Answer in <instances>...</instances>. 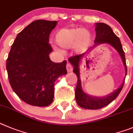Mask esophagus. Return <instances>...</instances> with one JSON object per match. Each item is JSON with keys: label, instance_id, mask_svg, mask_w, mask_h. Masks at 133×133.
<instances>
[{"label": "esophagus", "instance_id": "obj_1", "mask_svg": "<svg viewBox=\"0 0 133 133\" xmlns=\"http://www.w3.org/2000/svg\"><path fill=\"white\" fill-rule=\"evenodd\" d=\"M66 69H67V71H68V72H71V71H73V69H74V68H73L72 65H71V64L68 63L66 65Z\"/></svg>", "mask_w": 133, "mask_h": 133}]
</instances>
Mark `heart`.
<instances>
[{"label": "heart", "mask_w": 133, "mask_h": 133, "mask_svg": "<svg viewBox=\"0 0 133 133\" xmlns=\"http://www.w3.org/2000/svg\"><path fill=\"white\" fill-rule=\"evenodd\" d=\"M55 39L56 43L63 48L75 47L80 52L89 44L90 34L87 30L81 28H62L57 32Z\"/></svg>", "instance_id": "1"}]
</instances>
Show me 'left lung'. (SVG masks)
Here are the masks:
<instances>
[{
  "label": "left lung",
  "mask_w": 133,
  "mask_h": 133,
  "mask_svg": "<svg viewBox=\"0 0 133 133\" xmlns=\"http://www.w3.org/2000/svg\"><path fill=\"white\" fill-rule=\"evenodd\" d=\"M95 26H96V28H95L96 37L94 41L95 45L107 43L113 46L117 52H119V55L121 56V58L123 60L125 68V72H126L125 75H127V68L126 60H125V52L123 50V47H122L119 38L115 34L111 27L106 24L96 23ZM85 53L76 55L75 56L70 57L68 59L69 62L74 66L73 71L77 75V86L75 89V99H76L77 105L82 108L87 109H99L107 106L117 97L121 91L123 89V85L125 83V79L119 89H117L115 91L107 96L102 97H92L87 95L81 89V79L79 77V68L80 61L81 58L85 56Z\"/></svg>",
  "instance_id": "8db88e82"
}]
</instances>
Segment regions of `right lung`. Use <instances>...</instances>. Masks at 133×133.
Returning a JSON list of instances; mask_svg holds the SVG:
<instances>
[{
    "instance_id": "obj_1",
    "label": "right lung",
    "mask_w": 133,
    "mask_h": 133,
    "mask_svg": "<svg viewBox=\"0 0 133 133\" xmlns=\"http://www.w3.org/2000/svg\"><path fill=\"white\" fill-rule=\"evenodd\" d=\"M57 21L37 20L18 33L8 54L6 70L10 84L26 103L46 107L54 96L55 81L67 74L66 60L54 63L49 37Z\"/></svg>"
}]
</instances>
